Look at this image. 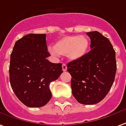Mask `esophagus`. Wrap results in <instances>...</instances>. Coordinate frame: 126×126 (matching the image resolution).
Instances as JSON below:
<instances>
[{
	"instance_id": "34e87169",
	"label": "esophagus",
	"mask_w": 126,
	"mask_h": 126,
	"mask_svg": "<svg viewBox=\"0 0 126 126\" xmlns=\"http://www.w3.org/2000/svg\"><path fill=\"white\" fill-rule=\"evenodd\" d=\"M62 68H63V72H65L67 69V65H66V64L65 63H63V65H62Z\"/></svg>"
}]
</instances>
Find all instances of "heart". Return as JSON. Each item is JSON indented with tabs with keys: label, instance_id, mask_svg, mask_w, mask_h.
<instances>
[{
	"label": "heart",
	"instance_id": "obj_1",
	"mask_svg": "<svg viewBox=\"0 0 126 126\" xmlns=\"http://www.w3.org/2000/svg\"><path fill=\"white\" fill-rule=\"evenodd\" d=\"M89 48V40L84 35L64 37L55 44L54 48L49 50L54 56L66 55L71 61L81 59L87 53Z\"/></svg>",
	"mask_w": 126,
	"mask_h": 126
}]
</instances>
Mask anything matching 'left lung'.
<instances>
[{
  "instance_id": "obj_1",
  "label": "left lung",
  "mask_w": 126,
  "mask_h": 126,
  "mask_svg": "<svg viewBox=\"0 0 126 126\" xmlns=\"http://www.w3.org/2000/svg\"><path fill=\"white\" fill-rule=\"evenodd\" d=\"M91 50L85 56L67 64L72 76V94L78 102L91 105L106 97L117 70L115 51L109 39L98 31L87 32Z\"/></svg>"
}]
</instances>
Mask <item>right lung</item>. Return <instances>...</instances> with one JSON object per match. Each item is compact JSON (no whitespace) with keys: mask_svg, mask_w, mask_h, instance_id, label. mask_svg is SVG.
Returning <instances> with one entry per match:
<instances>
[{"mask_svg":"<svg viewBox=\"0 0 126 126\" xmlns=\"http://www.w3.org/2000/svg\"><path fill=\"white\" fill-rule=\"evenodd\" d=\"M46 34H29L15 43L10 57L9 81L14 94L25 106L46 105L52 97L50 84L62 74V64L46 59Z\"/></svg>","mask_w":126,"mask_h":126,"instance_id":"add662e5","label":"right lung"}]
</instances>
